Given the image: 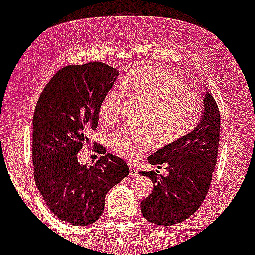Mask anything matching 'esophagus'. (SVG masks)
Returning <instances> with one entry per match:
<instances>
[{"label": "esophagus", "mask_w": 255, "mask_h": 255, "mask_svg": "<svg viewBox=\"0 0 255 255\" xmlns=\"http://www.w3.org/2000/svg\"><path fill=\"white\" fill-rule=\"evenodd\" d=\"M139 175V170L135 166H131L130 167V176L131 177H135Z\"/></svg>", "instance_id": "1"}]
</instances>
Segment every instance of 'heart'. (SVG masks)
Instances as JSON below:
<instances>
[{
  "label": "heart",
  "instance_id": "1",
  "mask_svg": "<svg viewBox=\"0 0 255 255\" xmlns=\"http://www.w3.org/2000/svg\"><path fill=\"white\" fill-rule=\"evenodd\" d=\"M122 90L142 100L140 127H127L110 135L109 146L115 154L137 160L154 148L180 140L193 131L203 114V100L188 88L182 76L161 65L133 69L121 82ZM123 94L110 89L100 104V121L111 125L121 118Z\"/></svg>",
  "mask_w": 255,
  "mask_h": 255
}]
</instances>
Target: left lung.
<instances>
[{
	"label": "left lung",
	"instance_id": "obj_1",
	"mask_svg": "<svg viewBox=\"0 0 255 255\" xmlns=\"http://www.w3.org/2000/svg\"><path fill=\"white\" fill-rule=\"evenodd\" d=\"M203 115L197 127L180 140L160 148L148 156V162L168 175L140 172L148 176L154 188L141 202L144 217L156 225L170 226L189 218L200 208L211 184L217 161L221 115L210 93L204 94Z\"/></svg>",
	"mask_w": 255,
	"mask_h": 255
}]
</instances>
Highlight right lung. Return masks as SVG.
<instances>
[{
	"instance_id": "add662e5",
	"label": "right lung",
	"mask_w": 255,
	"mask_h": 255,
	"mask_svg": "<svg viewBox=\"0 0 255 255\" xmlns=\"http://www.w3.org/2000/svg\"><path fill=\"white\" fill-rule=\"evenodd\" d=\"M118 76L103 62L69 65L53 75L38 99L32 120L33 175L46 205L74 226L93 224L104 209L106 195L128 175L121 158L107 153L94 166L78 161V153L95 131L100 104Z\"/></svg>"
}]
</instances>
